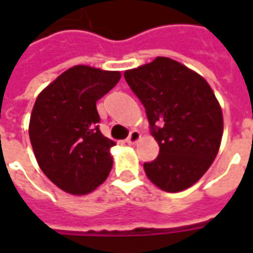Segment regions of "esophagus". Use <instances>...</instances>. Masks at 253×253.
Masks as SVG:
<instances>
[{
    "label": "esophagus",
    "instance_id": "34e87169",
    "mask_svg": "<svg viewBox=\"0 0 253 253\" xmlns=\"http://www.w3.org/2000/svg\"><path fill=\"white\" fill-rule=\"evenodd\" d=\"M139 139H141V134H139V131H137V130H132V131L130 132L128 138L126 139V142L128 143V145H135Z\"/></svg>",
    "mask_w": 253,
    "mask_h": 253
}]
</instances>
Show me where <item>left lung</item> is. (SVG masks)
<instances>
[{"mask_svg":"<svg viewBox=\"0 0 253 253\" xmlns=\"http://www.w3.org/2000/svg\"><path fill=\"white\" fill-rule=\"evenodd\" d=\"M146 110L160 146L143 169L154 186L179 192L194 186L217 157L223 118L211 86L201 74L167 57L125 72Z\"/></svg>","mask_w":253,"mask_h":253,"instance_id":"8db88e82","label":"left lung"}]
</instances>
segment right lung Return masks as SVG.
<instances>
[{"label":"right lung","mask_w":253,"mask_h":253,"mask_svg":"<svg viewBox=\"0 0 253 253\" xmlns=\"http://www.w3.org/2000/svg\"><path fill=\"white\" fill-rule=\"evenodd\" d=\"M119 80L121 72L77 65L36 97L31 145L43 173L67 194L86 195L110 175L115 142L100 132L96 101Z\"/></svg>","instance_id":"add662e5"}]
</instances>
